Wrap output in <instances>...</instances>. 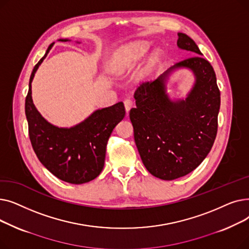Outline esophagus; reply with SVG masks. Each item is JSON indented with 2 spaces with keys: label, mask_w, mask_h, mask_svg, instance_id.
I'll return each instance as SVG.
<instances>
[{
  "label": "esophagus",
  "mask_w": 249,
  "mask_h": 249,
  "mask_svg": "<svg viewBox=\"0 0 249 249\" xmlns=\"http://www.w3.org/2000/svg\"><path fill=\"white\" fill-rule=\"evenodd\" d=\"M124 106H125L126 111L129 112L130 110H131V108H133L134 103H133V101H132L131 99H126V100L124 101Z\"/></svg>",
  "instance_id": "34e87169"
}]
</instances>
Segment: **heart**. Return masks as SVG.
Segmentation results:
<instances>
[{
    "instance_id": "b5f03b06",
    "label": "heart",
    "mask_w": 249,
    "mask_h": 249,
    "mask_svg": "<svg viewBox=\"0 0 249 249\" xmlns=\"http://www.w3.org/2000/svg\"><path fill=\"white\" fill-rule=\"evenodd\" d=\"M149 46V43L146 41H136L118 49L114 55L115 67L120 71L133 68L146 55ZM160 60L161 52L160 50H155L148 59L147 70L154 68L155 65H158L160 62Z\"/></svg>"
}]
</instances>
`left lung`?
Listing matches in <instances>:
<instances>
[{"mask_svg":"<svg viewBox=\"0 0 249 249\" xmlns=\"http://www.w3.org/2000/svg\"><path fill=\"white\" fill-rule=\"evenodd\" d=\"M178 36V46L196 55L176 63L155 81L141 84L134 93L136 107L129 114L143 164L164 180L190 174L205 160L217 135L220 109V90L211 63L201 56L191 37ZM178 67L190 68L196 83L186 100L174 102L165 93V81Z\"/></svg>","mask_w":249,"mask_h":249,"instance_id":"obj_1","label":"left lung"}]
</instances>
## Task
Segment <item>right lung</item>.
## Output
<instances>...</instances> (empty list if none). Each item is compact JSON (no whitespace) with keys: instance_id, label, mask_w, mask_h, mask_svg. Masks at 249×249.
Instances as JSON below:
<instances>
[{"instance_id":"obj_1","label":"right lung","mask_w":249,"mask_h":249,"mask_svg":"<svg viewBox=\"0 0 249 249\" xmlns=\"http://www.w3.org/2000/svg\"><path fill=\"white\" fill-rule=\"evenodd\" d=\"M68 41V39H59ZM54 43L35 65L25 100L29 138L38 160L59 179L81 185L96 178L102 172L108 139L125 116L122 102L95 111L85 121L71 128H59L47 122L35 108L31 97L34 74Z\"/></svg>"}]
</instances>
